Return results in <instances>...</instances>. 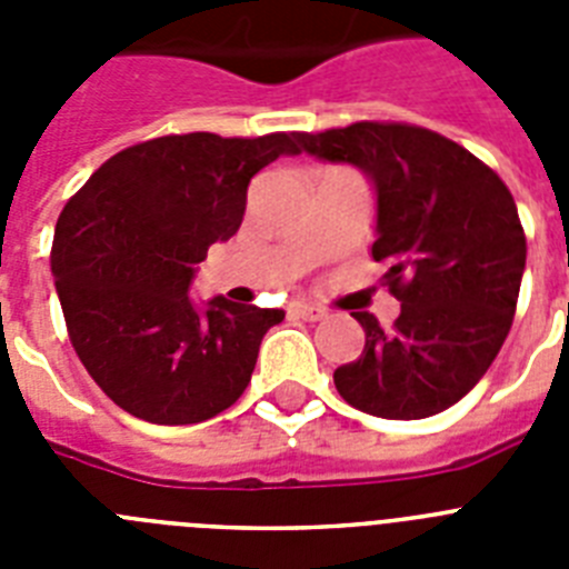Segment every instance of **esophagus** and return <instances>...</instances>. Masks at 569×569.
Segmentation results:
<instances>
[{
	"mask_svg": "<svg viewBox=\"0 0 569 569\" xmlns=\"http://www.w3.org/2000/svg\"><path fill=\"white\" fill-rule=\"evenodd\" d=\"M288 316L301 321H321L325 319V310L316 308V305H308V301H293V305H288Z\"/></svg>",
	"mask_w": 569,
	"mask_h": 569,
	"instance_id": "obj_1",
	"label": "esophagus"
}]
</instances>
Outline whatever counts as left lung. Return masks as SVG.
Segmentation results:
<instances>
[{
	"label": "left lung",
	"instance_id": "8db88e82",
	"mask_svg": "<svg viewBox=\"0 0 569 569\" xmlns=\"http://www.w3.org/2000/svg\"><path fill=\"white\" fill-rule=\"evenodd\" d=\"M299 142L373 179V259L401 301L390 330L353 313L365 350L336 367V390L381 419L441 413L470 393L510 333L527 259L512 193L470 150L419 124L353 122Z\"/></svg>",
	"mask_w": 569,
	"mask_h": 569
}]
</instances>
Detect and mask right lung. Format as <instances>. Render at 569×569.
Here are the masks:
<instances>
[{
  "instance_id": "right-lung-1",
  "label": "right lung",
  "mask_w": 569,
  "mask_h": 569,
  "mask_svg": "<svg viewBox=\"0 0 569 569\" xmlns=\"http://www.w3.org/2000/svg\"><path fill=\"white\" fill-rule=\"evenodd\" d=\"M299 133H170L110 156L70 196L50 270L70 345L113 405L153 425H196L236 405L284 310L188 288L213 241L239 230L248 184L299 153Z\"/></svg>"
}]
</instances>
